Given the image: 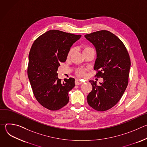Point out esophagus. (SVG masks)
<instances>
[{
  "label": "esophagus",
  "instance_id": "obj_1",
  "mask_svg": "<svg viewBox=\"0 0 147 147\" xmlns=\"http://www.w3.org/2000/svg\"><path fill=\"white\" fill-rule=\"evenodd\" d=\"M75 84H76V85H80V84H82V81H81L79 80H76Z\"/></svg>",
  "mask_w": 147,
  "mask_h": 147
}]
</instances>
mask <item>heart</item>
<instances>
[{
  "mask_svg": "<svg viewBox=\"0 0 147 147\" xmlns=\"http://www.w3.org/2000/svg\"><path fill=\"white\" fill-rule=\"evenodd\" d=\"M93 49L92 48L88 47H84L83 48V53H84L87 52H88L90 50ZM74 52V49L73 48H70V50L67 53V58H70L71 56L72 55L73 53ZM75 74L76 76H77L80 78H84L86 77L87 74H86V70L83 69H78L75 71Z\"/></svg>",
  "mask_w": 147,
  "mask_h": 147,
  "instance_id": "heart-1",
  "label": "heart"
}]
</instances>
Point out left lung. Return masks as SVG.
<instances>
[{
  "label": "left lung",
  "mask_w": 147,
  "mask_h": 147,
  "mask_svg": "<svg viewBox=\"0 0 147 147\" xmlns=\"http://www.w3.org/2000/svg\"><path fill=\"white\" fill-rule=\"evenodd\" d=\"M96 51L95 76L102 78L103 82L97 85L90 81L92 90L87 96L89 105L99 112L113 107L122 97L128 82L131 65L129 52L123 42L115 34L100 30L85 35Z\"/></svg>",
  "instance_id": "8db88e82"
}]
</instances>
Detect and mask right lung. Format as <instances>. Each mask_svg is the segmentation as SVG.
Returning a JSON list of instances; mask_svg holds the SVG:
<instances>
[{"mask_svg":"<svg viewBox=\"0 0 147 147\" xmlns=\"http://www.w3.org/2000/svg\"><path fill=\"white\" fill-rule=\"evenodd\" d=\"M81 36L49 30L38 37L31 48L27 74L33 94L41 105L50 111H58L69 102L68 93L74 87L75 80L65 78L63 83L56 71Z\"/></svg>","mask_w":147,"mask_h":147,"instance_id":"obj_1","label":"right lung"}]
</instances>
